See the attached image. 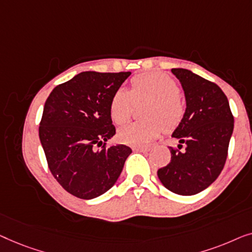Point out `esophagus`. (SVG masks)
I'll return each instance as SVG.
<instances>
[{
    "label": "esophagus",
    "mask_w": 252,
    "mask_h": 252,
    "mask_svg": "<svg viewBox=\"0 0 252 252\" xmlns=\"http://www.w3.org/2000/svg\"><path fill=\"white\" fill-rule=\"evenodd\" d=\"M133 150L136 152H141V153H146V152L150 151V147H134Z\"/></svg>",
    "instance_id": "obj_1"
}]
</instances>
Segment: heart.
Segmentation results:
<instances>
[{
  "label": "heart",
  "mask_w": 252,
  "mask_h": 252,
  "mask_svg": "<svg viewBox=\"0 0 252 252\" xmlns=\"http://www.w3.org/2000/svg\"><path fill=\"white\" fill-rule=\"evenodd\" d=\"M179 91L176 81L163 73L140 74L131 80L130 91L123 88L116 90L109 104V114L116 125H125L130 119L134 104L147 101L143 112L146 120L122 126L119 139L131 146H146L163 127H176L185 113Z\"/></svg>",
  "instance_id": "obj_1"
}]
</instances>
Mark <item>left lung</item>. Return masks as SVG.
<instances>
[{"label": "left lung", "instance_id": "left-lung-1", "mask_svg": "<svg viewBox=\"0 0 252 252\" xmlns=\"http://www.w3.org/2000/svg\"><path fill=\"white\" fill-rule=\"evenodd\" d=\"M185 94L186 109L172 132L183 152L170 151L171 161L158 170L163 186L178 195H194L208 189L224 168L234 119L224 92L192 70L172 68Z\"/></svg>", "mask_w": 252, "mask_h": 252}]
</instances>
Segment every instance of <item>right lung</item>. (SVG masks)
I'll return each mask as SVG.
<instances>
[{
    "instance_id": "add662e5",
    "label": "right lung",
    "mask_w": 252,
    "mask_h": 252,
    "mask_svg": "<svg viewBox=\"0 0 252 252\" xmlns=\"http://www.w3.org/2000/svg\"><path fill=\"white\" fill-rule=\"evenodd\" d=\"M130 72H82L57 86L40 123L49 169L72 195L91 200L112 189L132 153L126 145L103 147L115 134L109 104Z\"/></svg>"
}]
</instances>
